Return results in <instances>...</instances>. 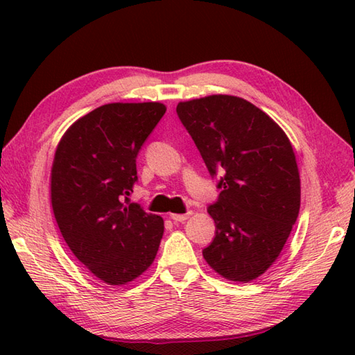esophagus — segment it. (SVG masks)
<instances>
[{
  "instance_id": "1",
  "label": "esophagus",
  "mask_w": 355,
  "mask_h": 355,
  "mask_svg": "<svg viewBox=\"0 0 355 355\" xmlns=\"http://www.w3.org/2000/svg\"><path fill=\"white\" fill-rule=\"evenodd\" d=\"M192 215V212H187V214H171V218L173 221H178V223H183L186 221L187 218Z\"/></svg>"
}]
</instances>
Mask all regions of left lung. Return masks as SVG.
Listing matches in <instances>:
<instances>
[{"instance_id": "obj_1", "label": "left lung", "mask_w": 355, "mask_h": 355, "mask_svg": "<svg viewBox=\"0 0 355 355\" xmlns=\"http://www.w3.org/2000/svg\"><path fill=\"white\" fill-rule=\"evenodd\" d=\"M177 114L220 197L207 212L215 238L202 250L218 275L247 284L273 266L300 209V178L291 143L273 119L245 99L212 94L180 102Z\"/></svg>"}]
</instances>
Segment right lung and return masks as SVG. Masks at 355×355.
<instances>
[{"instance_id":"right-lung-1","label":"right lung","mask_w":355,"mask_h":355,"mask_svg":"<svg viewBox=\"0 0 355 355\" xmlns=\"http://www.w3.org/2000/svg\"><path fill=\"white\" fill-rule=\"evenodd\" d=\"M166 112L160 102L107 103L78 119L58 143L50 197L58 227L73 254L108 285H125L154 262L163 218L128 195L135 158Z\"/></svg>"}]
</instances>
